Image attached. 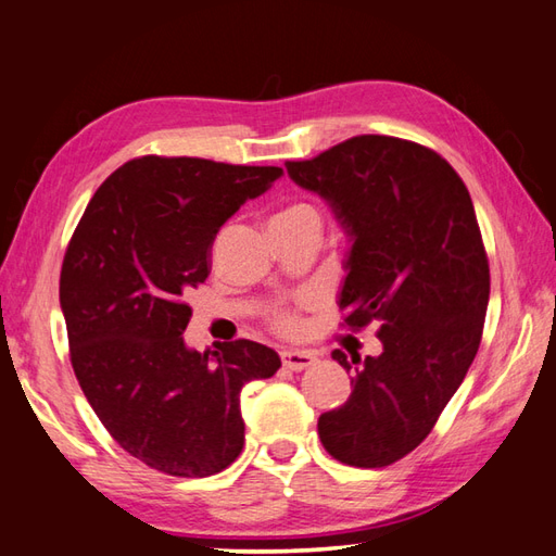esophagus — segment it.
Wrapping results in <instances>:
<instances>
[{"label":"esophagus","instance_id":"esophagus-1","mask_svg":"<svg viewBox=\"0 0 556 556\" xmlns=\"http://www.w3.org/2000/svg\"><path fill=\"white\" fill-rule=\"evenodd\" d=\"M281 364H285L289 371H303V368L315 364V354L303 350H285L281 352Z\"/></svg>","mask_w":556,"mask_h":556}]
</instances>
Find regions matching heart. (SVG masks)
Instances as JSON below:
<instances>
[{
	"label": "heart",
	"mask_w": 556,
	"mask_h": 556,
	"mask_svg": "<svg viewBox=\"0 0 556 556\" xmlns=\"http://www.w3.org/2000/svg\"><path fill=\"white\" fill-rule=\"evenodd\" d=\"M289 214H315L313 212V206H308V204H289L287 210H281L277 216H289ZM281 325H285V328H291V320L289 318H285L281 320Z\"/></svg>",
	"instance_id": "1"
}]
</instances>
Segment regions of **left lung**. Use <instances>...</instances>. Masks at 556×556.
Returning a JSON list of instances; mask_svg holds the SVG:
<instances>
[{"label":"left lung","mask_w":556,"mask_h":556,"mask_svg":"<svg viewBox=\"0 0 556 556\" xmlns=\"http://www.w3.org/2000/svg\"><path fill=\"white\" fill-rule=\"evenodd\" d=\"M289 178L330 206L350 241L337 306L346 325L380 320L378 356L332 352L352 395L318 433L334 460L386 467L429 437L482 340L489 265L465 182L437 151L362 135Z\"/></svg>","instance_id":"8db88e82"}]
</instances>
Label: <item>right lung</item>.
Listing matches in <instances>:
<instances>
[{
    "instance_id": "right-lung-1",
    "label": "right lung",
    "mask_w": 556,
    "mask_h": 556,
    "mask_svg": "<svg viewBox=\"0 0 556 556\" xmlns=\"http://www.w3.org/2000/svg\"><path fill=\"white\" fill-rule=\"evenodd\" d=\"M277 166L141 156L86 206L64 255L60 306L76 380L108 433L176 477L222 472L243 451L241 390L277 374L265 344L200 354L185 344V293L210 275L219 228L267 192Z\"/></svg>"
}]
</instances>
